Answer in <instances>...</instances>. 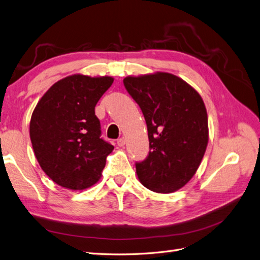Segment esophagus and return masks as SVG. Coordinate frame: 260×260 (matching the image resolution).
<instances>
[{"label":"esophagus","instance_id":"obj_1","mask_svg":"<svg viewBox=\"0 0 260 260\" xmlns=\"http://www.w3.org/2000/svg\"><path fill=\"white\" fill-rule=\"evenodd\" d=\"M117 144L119 145V146H123L124 144H125V139L122 137V138H120V139H118L117 140Z\"/></svg>","mask_w":260,"mask_h":260}]
</instances>
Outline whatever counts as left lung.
Returning a JSON list of instances; mask_svg holds the SVG:
<instances>
[{
	"instance_id": "left-lung-1",
	"label": "left lung",
	"mask_w": 260,
	"mask_h": 260,
	"mask_svg": "<svg viewBox=\"0 0 260 260\" xmlns=\"http://www.w3.org/2000/svg\"><path fill=\"white\" fill-rule=\"evenodd\" d=\"M123 85L144 116L150 152L137 162L142 185L170 193L191 179L208 144V115L201 96L171 73L128 76Z\"/></svg>"
}]
</instances>
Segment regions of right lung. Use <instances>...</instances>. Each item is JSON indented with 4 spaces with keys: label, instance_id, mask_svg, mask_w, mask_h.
<instances>
[{
    "label": "right lung",
    "instance_id": "1",
    "mask_svg": "<svg viewBox=\"0 0 260 260\" xmlns=\"http://www.w3.org/2000/svg\"><path fill=\"white\" fill-rule=\"evenodd\" d=\"M113 82L110 76H68L53 84L34 110L29 135L35 155L61 187L82 190L102 176L114 145L101 137L95 106Z\"/></svg>",
    "mask_w": 260,
    "mask_h": 260
}]
</instances>
